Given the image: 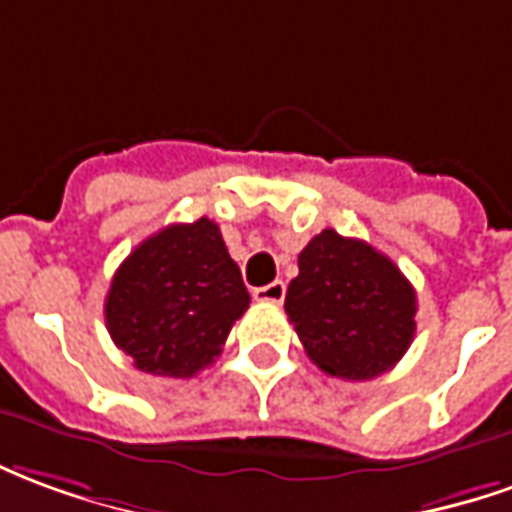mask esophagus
<instances>
[{"instance_id":"esophagus-1","label":"esophagus","mask_w":512,"mask_h":512,"mask_svg":"<svg viewBox=\"0 0 512 512\" xmlns=\"http://www.w3.org/2000/svg\"><path fill=\"white\" fill-rule=\"evenodd\" d=\"M253 297L262 300V303H284L286 284L284 281H273V284L259 286V289H253Z\"/></svg>"}]
</instances>
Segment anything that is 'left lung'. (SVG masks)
Masks as SVG:
<instances>
[{
    "label": "left lung",
    "mask_w": 512,
    "mask_h": 512,
    "mask_svg": "<svg viewBox=\"0 0 512 512\" xmlns=\"http://www.w3.org/2000/svg\"><path fill=\"white\" fill-rule=\"evenodd\" d=\"M297 267L284 308L308 358L342 380L389 372L416 333V292L400 267L333 228L300 250Z\"/></svg>",
    "instance_id": "1"
}]
</instances>
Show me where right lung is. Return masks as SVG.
I'll return each instance as SVG.
<instances>
[{
  "label": "right lung",
  "mask_w": 512,
  "mask_h": 512,
  "mask_svg": "<svg viewBox=\"0 0 512 512\" xmlns=\"http://www.w3.org/2000/svg\"><path fill=\"white\" fill-rule=\"evenodd\" d=\"M250 295L209 217L173 223L140 242L112 275L104 320L134 366L192 378L223 353Z\"/></svg>",
  "instance_id": "1"
}]
</instances>
